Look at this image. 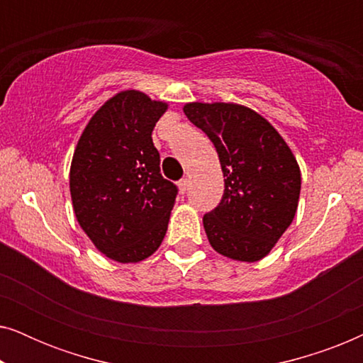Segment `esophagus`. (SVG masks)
Segmentation results:
<instances>
[{
    "label": "esophagus",
    "instance_id": "1",
    "mask_svg": "<svg viewBox=\"0 0 363 363\" xmlns=\"http://www.w3.org/2000/svg\"><path fill=\"white\" fill-rule=\"evenodd\" d=\"M178 186H180V193H186L188 186H190V182H188V178H182V180L178 182Z\"/></svg>",
    "mask_w": 363,
    "mask_h": 363
}]
</instances>
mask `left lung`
Instances as JSON below:
<instances>
[{
	"mask_svg": "<svg viewBox=\"0 0 363 363\" xmlns=\"http://www.w3.org/2000/svg\"><path fill=\"white\" fill-rule=\"evenodd\" d=\"M183 111L210 137L225 177L220 203L203 216L208 241L231 259H262L297 210L301 172L291 148L245 106L193 102Z\"/></svg>",
	"mask_w": 363,
	"mask_h": 363,
	"instance_id": "8db88e82",
	"label": "left lung"
}]
</instances>
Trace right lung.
<instances>
[{
    "instance_id": "add662e5",
    "label": "right lung",
    "mask_w": 363,
    "mask_h": 363,
    "mask_svg": "<svg viewBox=\"0 0 363 363\" xmlns=\"http://www.w3.org/2000/svg\"><path fill=\"white\" fill-rule=\"evenodd\" d=\"M167 104L145 94H117L79 138L71 196L79 225L107 257L137 262L165 238L178 186L160 173L152 132Z\"/></svg>"
}]
</instances>
